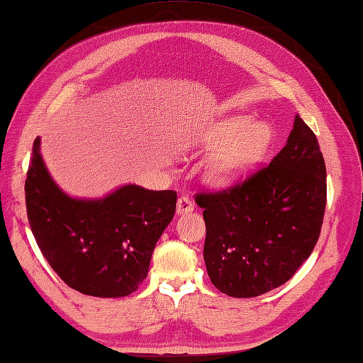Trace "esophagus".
Listing matches in <instances>:
<instances>
[{
	"label": "esophagus",
	"mask_w": 363,
	"mask_h": 363,
	"mask_svg": "<svg viewBox=\"0 0 363 363\" xmlns=\"http://www.w3.org/2000/svg\"><path fill=\"white\" fill-rule=\"evenodd\" d=\"M191 211H194V205H192L189 197H180L177 202V214L184 216Z\"/></svg>",
	"instance_id": "34e87169"
}]
</instances>
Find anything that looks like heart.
<instances>
[{
  "label": "heart",
  "instance_id": "heart-1",
  "mask_svg": "<svg viewBox=\"0 0 363 363\" xmlns=\"http://www.w3.org/2000/svg\"><path fill=\"white\" fill-rule=\"evenodd\" d=\"M277 141V127L270 121L231 115L209 125L199 146L214 152L205 164V179L216 188L240 183L269 155Z\"/></svg>",
  "mask_w": 363,
  "mask_h": 363
}]
</instances>
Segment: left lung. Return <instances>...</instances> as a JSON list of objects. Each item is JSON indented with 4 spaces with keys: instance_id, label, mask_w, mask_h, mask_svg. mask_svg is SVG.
<instances>
[{
    "instance_id": "left-lung-1",
    "label": "left lung",
    "mask_w": 363,
    "mask_h": 363,
    "mask_svg": "<svg viewBox=\"0 0 363 363\" xmlns=\"http://www.w3.org/2000/svg\"><path fill=\"white\" fill-rule=\"evenodd\" d=\"M196 202L203 208V259L217 291L252 298L283 286L311 256L323 223L326 166L315 133L296 115L267 167Z\"/></svg>"
}]
</instances>
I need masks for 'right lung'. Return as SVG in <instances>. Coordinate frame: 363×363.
Wrapping results in <instances>:
<instances>
[{
    "label": "right lung",
    "mask_w": 363,
    "mask_h": 363,
    "mask_svg": "<svg viewBox=\"0 0 363 363\" xmlns=\"http://www.w3.org/2000/svg\"><path fill=\"white\" fill-rule=\"evenodd\" d=\"M24 192L45 259L74 291L99 298L127 296L140 287L177 203L174 191L133 183L104 197H72L52 179L38 136Z\"/></svg>",
    "instance_id": "add662e5"
}]
</instances>
